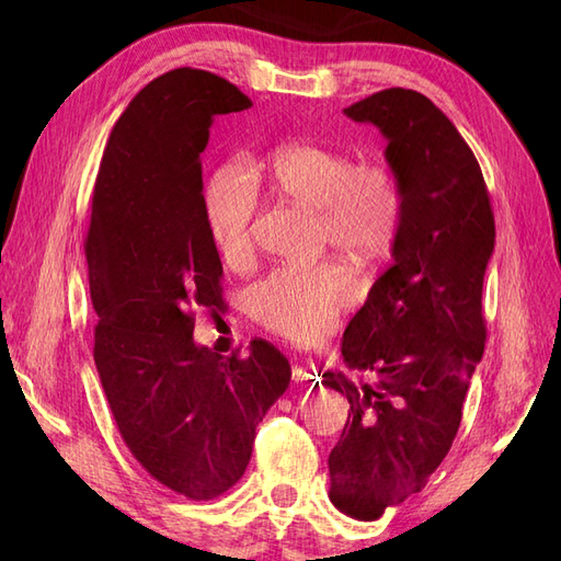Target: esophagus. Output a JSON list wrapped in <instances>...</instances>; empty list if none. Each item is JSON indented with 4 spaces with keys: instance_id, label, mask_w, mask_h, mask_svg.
<instances>
[{
    "instance_id": "obj_1",
    "label": "esophagus",
    "mask_w": 561,
    "mask_h": 561,
    "mask_svg": "<svg viewBox=\"0 0 561 561\" xmlns=\"http://www.w3.org/2000/svg\"><path fill=\"white\" fill-rule=\"evenodd\" d=\"M318 375V369H316V365L313 363H297L295 367H293V379L297 381V383H307V381H311V379H318L316 377Z\"/></svg>"
}]
</instances>
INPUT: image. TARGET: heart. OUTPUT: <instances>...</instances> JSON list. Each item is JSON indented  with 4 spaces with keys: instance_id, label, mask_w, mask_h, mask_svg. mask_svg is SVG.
Instances as JSON below:
<instances>
[{
    "instance_id": "heart-1",
    "label": "heart",
    "mask_w": 561,
    "mask_h": 561,
    "mask_svg": "<svg viewBox=\"0 0 561 561\" xmlns=\"http://www.w3.org/2000/svg\"><path fill=\"white\" fill-rule=\"evenodd\" d=\"M262 175L278 198L313 210L316 239L322 248L332 245L363 264L381 260L393 248L402 219V190L388 163H353L342 149L290 142L271 151ZM203 213L222 262L243 264L254 245L257 194L241 165L217 168L203 194ZM353 299L355 280L336 262L274 268L245 293L250 316L293 342L325 336Z\"/></svg>"
}]
</instances>
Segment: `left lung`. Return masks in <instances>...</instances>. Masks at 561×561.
<instances>
[{
  "label": "left lung",
  "instance_id": "obj_1",
  "mask_svg": "<svg viewBox=\"0 0 561 561\" xmlns=\"http://www.w3.org/2000/svg\"><path fill=\"white\" fill-rule=\"evenodd\" d=\"M344 114L381 130L402 190L393 264L342 342L346 367L365 379L322 375L351 404L328 458L330 501L371 522L426 486L461 426L484 353L482 285L496 227L478 159L426 95L386 89Z\"/></svg>",
  "mask_w": 561,
  "mask_h": 561
}]
</instances>
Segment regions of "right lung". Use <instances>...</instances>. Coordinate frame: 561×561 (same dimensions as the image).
I'll return each mask as SVG.
<instances>
[{"label":"right lung","mask_w":561,"mask_h":561,"mask_svg":"<svg viewBox=\"0 0 561 561\" xmlns=\"http://www.w3.org/2000/svg\"><path fill=\"white\" fill-rule=\"evenodd\" d=\"M250 98L206 70L149 81L118 116L87 236L93 358L126 447L163 486L210 501L243 478L254 428L293 369L264 339L219 355L194 309H222V262L203 213L201 151L217 114Z\"/></svg>","instance_id":"obj_1"}]
</instances>
